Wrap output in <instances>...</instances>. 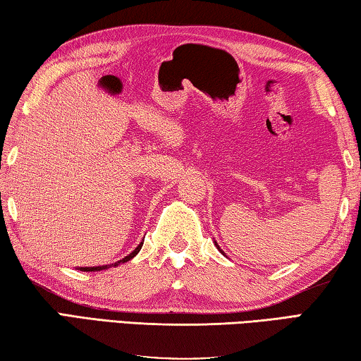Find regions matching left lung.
I'll list each match as a JSON object with an SVG mask.
<instances>
[{
  "mask_svg": "<svg viewBox=\"0 0 361 361\" xmlns=\"http://www.w3.org/2000/svg\"><path fill=\"white\" fill-rule=\"evenodd\" d=\"M217 247H219V245H217Z\"/></svg>",
  "mask_w": 361,
  "mask_h": 361,
  "instance_id": "obj_1",
  "label": "left lung"
}]
</instances>
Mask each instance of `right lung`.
Here are the masks:
<instances>
[{"label": "right lung", "instance_id": "obj_1", "mask_svg": "<svg viewBox=\"0 0 361 361\" xmlns=\"http://www.w3.org/2000/svg\"><path fill=\"white\" fill-rule=\"evenodd\" d=\"M141 247H142V243L137 245V247L131 252V254L128 255V257H125V258H122V260L120 262H117L116 264H114V267H117V264H120V263H125V262H128V260H131L133 257H136L137 255V252L141 250ZM107 268V264H104V267H93V268H80V271H101V269H106Z\"/></svg>", "mask_w": 361, "mask_h": 361}]
</instances>
